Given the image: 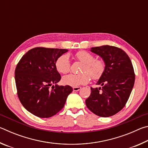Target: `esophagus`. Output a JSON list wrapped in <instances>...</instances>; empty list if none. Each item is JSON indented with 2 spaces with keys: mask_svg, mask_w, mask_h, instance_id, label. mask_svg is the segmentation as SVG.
Masks as SVG:
<instances>
[{
  "mask_svg": "<svg viewBox=\"0 0 148 148\" xmlns=\"http://www.w3.org/2000/svg\"><path fill=\"white\" fill-rule=\"evenodd\" d=\"M81 89H82L81 87H73V90L74 91H78Z\"/></svg>",
  "mask_w": 148,
  "mask_h": 148,
  "instance_id": "34e87169",
  "label": "esophagus"
}]
</instances>
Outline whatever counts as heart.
<instances>
[{"mask_svg": "<svg viewBox=\"0 0 148 148\" xmlns=\"http://www.w3.org/2000/svg\"><path fill=\"white\" fill-rule=\"evenodd\" d=\"M75 57L84 63L82 74H70L64 76L62 82L64 85L72 87H77L87 84L90 81L91 75L93 79H98L103 74L105 64L101 60L95 59L94 56L89 52L80 51L75 55ZM56 67L57 71L62 74H66L71 69V62L68 55H62L57 59Z\"/></svg>", "mask_w": 148, "mask_h": 148, "instance_id": "heart-1", "label": "heart"}]
</instances>
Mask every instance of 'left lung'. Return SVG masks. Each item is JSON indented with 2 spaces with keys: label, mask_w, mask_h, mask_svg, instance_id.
<instances>
[{
  "label": "left lung",
  "mask_w": 148,
  "mask_h": 148,
  "mask_svg": "<svg viewBox=\"0 0 148 148\" xmlns=\"http://www.w3.org/2000/svg\"><path fill=\"white\" fill-rule=\"evenodd\" d=\"M90 51L103 60L105 69L97 82L99 88H92L86 104L100 117L114 116L123 109L133 88L135 75L129 57L123 50L111 46L91 47Z\"/></svg>",
  "instance_id": "8db88e82"
}]
</instances>
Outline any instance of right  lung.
Masks as SVG:
<instances>
[{
    "label": "right lung",
    "mask_w": 148,
    "mask_h": 148,
    "mask_svg": "<svg viewBox=\"0 0 148 148\" xmlns=\"http://www.w3.org/2000/svg\"><path fill=\"white\" fill-rule=\"evenodd\" d=\"M67 51L35 47L27 51L17 64L15 71L17 95L25 108L34 116L47 118L56 115L73 91L71 86L57 84L61 77L56 62Z\"/></svg>",
    "instance_id": "add662e5"
}]
</instances>
